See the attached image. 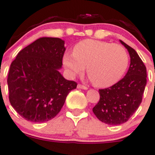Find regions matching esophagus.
<instances>
[{
    "instance_id": "obj_1",
    "label": "esophagus",
    "mask_w": 155,
    "mask_h": 155,
    "mask_svg": "<svg viewBox=\"0 0 155 155\" xmlns=\"http://www.w3.org/2000/svg\"><path fill=\"white\" fill-rule=\"evenodd\" d=\"M78 88H80V89H84V90H87V87H86V86H84V85L83 84H78Z\"/></svg>"
}]
</instances>
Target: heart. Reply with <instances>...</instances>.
<instances>
[{
  "instance_id": "obj_1",
  "label": "heart",
  "mask_w": 155,
  "mask_h": 155,
  "mask_svg": "<svg viewBox=\"0 0 155 155\" xmlns=\"http://www.w3.org/2000/svg\"><path fill=\"white\" fill-rule=\"evenodd\" d=\"M128 61V54L123 46L91 39L80 41L74 48V53L67 52L63 57L64 65L71 76L81 74L87 67L93 84L100 87L118 81Z\"/></svg>"
}]
</instances>
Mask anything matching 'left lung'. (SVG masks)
Returning a JSON list of instances; mask_svg holds the SVG:
<instances>
[{
	"label": "left lung",
	"instance_id": "1",
	"mask_svg": "<svg viewBox=\"0 0 155 155\" xmlns=\"http://www.w3.org/2000/svg\"><path fill=\"white\" fill-rule=\"evenodd\" d=\"M120 41L130 54L128 71L121 80L111 87L99 90L100 100L93 107L95 116L110 125H118L129 120L141 103L147 84L145 65L135 50Z\"/></svg>",
	"mask_w": 155,
	"mask_h": 155
}]
</instances>
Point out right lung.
<instances>
[{
  "mask_svg": "<svg viewBox=\"0 0 155 155\" xmlns=\"http://www.w3.org/2000/svg\"><path fill=\"white\" fill-rule=\"evenodd\" d=\"M66 48L58 38H41L22 49L13 61L8 77L9 101L31 122L51 120L78 84L61 74Z\"/></svg>",
  "mask_w": 155,
  "mask_h": 155,
  "instance_id": "add662e5",
  "label": "right lung"
}]
</instances>
